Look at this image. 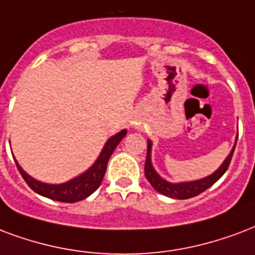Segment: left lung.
I'll list each match as a JSON object with an SVG mask.
<instances>
[{"instance_id": "8db88e82", "label": "left lung", "mask_w": 255, "mask_h": 255, "mask_svg": "<svg viewBox=\"0 0 255 255\" xmlns=\"http://www.w3.org/2000/svg\"><path fill=\"white\" fill-rule=\"evenodd\" d=\"M151 148H152V143H151V140H148L147 158H145L144 164V175L147 180L151 183V186L158 192L166 195V197L174 198V199H188V198L197 197L201 192H203L205 190L211 187L226 172V170L230 166L231 158H233V153H234V149H236V144H234V147L231 149V152L229 153V156L225 159V162L221 164V167L215 172H213L209 176H206L203 179L192 180V182H182V183H171V182H167L166 179H163L156 171L153 170L152 162H151Z\"/></svg>"}]
</instances>
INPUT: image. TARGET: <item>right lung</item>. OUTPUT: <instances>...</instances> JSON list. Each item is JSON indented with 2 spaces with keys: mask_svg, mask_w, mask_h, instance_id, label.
<instances>
[{
  "mask_svg": "<svg viewBox=\"0 0 255 255\" xmlns=\"http://www.w3.org/2000/svg\"><path fill=\"white\" fill-rule=\"evenodd\" d=\"M126 135H127V129H123L119 133L111 136L110 139L107 140L104 148L102 149L99 158L96 159V162L92 164V167H89L85 172H83L79 176H76L73 179L68 180L65 183H42L40 180H36L30 175L26 174L21 168L17 160H15V164H17V168H18L21 176L24 178L25 182L28 183L29 187L32 188L34 192L40 194L42 197L53 199V201L75 203V202L83 201L87 197H89L102 184V180L104 178V174H106L107 164H108L111 155H112L115 148L118 147V144H119Z\"/></svg>",
  "mask_w": 255,
  "mask_h": 255,
  "instance_id": "right-lung-1",
  "label": "right lung"
}]
</instances>
